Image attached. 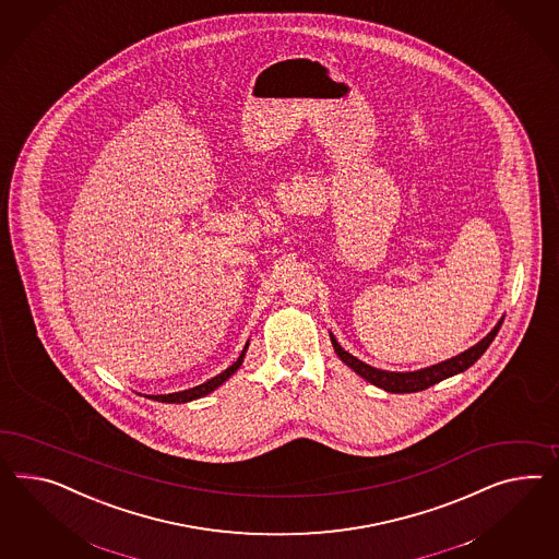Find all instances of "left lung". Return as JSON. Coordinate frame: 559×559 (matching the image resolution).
Wrapping results in <instances>:
<instances>
[{"mask_svg": "<svg viewBox=\"0 0 559 559\" xmlns=\"http://www.w3.org/2000/svg\"><path fill=\"white\" fill-rule=\"evenodd\" d=\"M500 325H502V319L495 325V330L488 333L483 342H478L476 346H472L469 349H466V352H462V354L455 356V358H450V360H445V362L436 364V366H429V368H423V370H417V372H386V370L372 368V366H368V364L362 362V360H358L356 356H352L349 352H346L344 347L335 342V337H333L332 333H330V335H332L333 349L337 352V356L342 358V362L349 366L356 374L366 378L370 384H374L378 389H384L386 393H419V391H425V389L438 384L443 378H450L453 377V374H457V372H464L466 368H469L472 364L476 362V360L483 356L484 352H486V347L490 346L492 340L497 337Z\"/></svg>", "mask_w": 559, "mask_h": 559, "instance_id": "8db88e82", "label": "left lung"}]
</instances>
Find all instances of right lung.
<instances>
[{
  "label": "right lung",
  "instance_id": "obj_1",
  "mask_svg": "<svg viewBox=\"0 0 559 559\" xmlns=\"http://www.w3.org/2000/svg\"><path fill=\"white\" fill-rule=\"evenodd\" d=\"M246 347H248V344H246L243 349H241L240 358H238L236 362L231 364L229 368H226L222 374L213 377L212 380H207V382H203V384H199V386H193V389H189V391H181V393L173 394H156V396H148V399L160 401V403H189V401H195V399H201V396L212 393V391H215L217 386H222V384L226 382L227 378L231 377V374L240 368L241 362H243Z\"/></svg>",
  "mask_w": 559,
  "mask_h": 559
}]
</instances>
